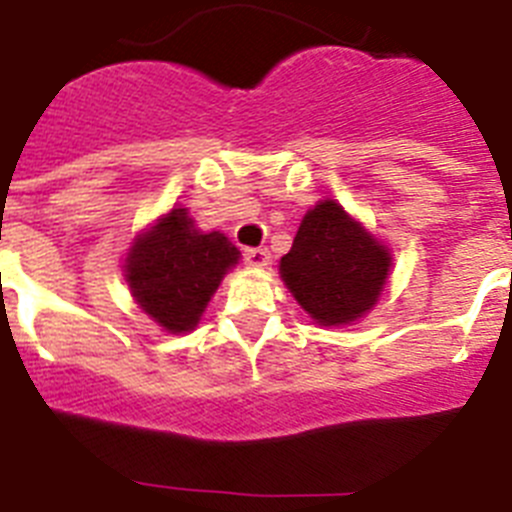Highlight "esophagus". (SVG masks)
<instances>
[{
	"label": "esophagus",
	"mask_w": 512,
	"mask_h": 512,
	"mask_svg": "<svg viewBox=\"0 0 512 512\" xmlns=\"http://www.w3.org/2000/svg\"><path fill=\"white\" fill-rule=\"evenodd\" d=\"M243 261H246L248 266H253V269H266V266L271 264V253L266 251V248H248V251L243 253Z\"/></svg>",
	"instance_id": "34e87169"
}]
</instances>
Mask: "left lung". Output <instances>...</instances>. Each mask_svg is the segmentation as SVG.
I'll return each mask as SVG.
<instances>
[{"mask_svg":"<svg viewBox=\"0 0 512 512\" xmlns=\"http://www.w3.org/2000/svg\"><path fill=\"white\" fill-rule=\"evenodd\" d=\"M392 251L336 200L310 207L279 274L318 325H354L372 310L390 279Z\"/></svg>","mask_w":512,"mask_h":512,"instance_id":"obj_1","label":"left lung"}]
</instances>
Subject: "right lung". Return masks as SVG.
I'll list each match as a JSON object with an SVG mask.
<instances>
[{"mask_svg":"<svg viewBox=\"0 0 512 512\" xmlns=\"http://www.w3.org/2000/svg\"><path fill=\"white\" fill-rule=\"evenodd\" d=\"M241 251L220 230L197 228L187 207L174 205L140 230L125 256V282L135 305L166 333L197 328L207 302Z\"/></svg>","mask_w":512,"mask_h":512,"instance_id":"right-lung-1","label":"right lung"}]
</instances>
